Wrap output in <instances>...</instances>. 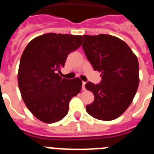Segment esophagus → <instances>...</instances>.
Masks as SVG:
<instances>
[{
  "mask_svg": "<svg viewBox=\"0 0 154 154\" xmlns=\"http://www.w3.org/2000/svg\"><path fill=\"white\" fill-rule=\"evenodd\" d=\"M82 89H83V90H85V89H86V88H85V85H86V82H83V83H82Z\"/></svg>",
  "mask_w": 154,
  "mask_h": 154,
  "instance_id": "1",
  "label": "esophagus"
}]
</instances>
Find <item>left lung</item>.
Wrapping results in <instances>:
<instances>
[{
	"label": "left lung",
	"instance_id": "obj_1",
	"mask_svg": "<svg viewBox=\"0 0 154 154\" xmlns=\"http://www.w3.org/2000/svg\"><path fill=\"white\" fill-rule=\"evenodd\" d=\"M83 37L85 54L102 79L98 84L88 82L85 85L95 96L93 102L86 105V112L100 120H115L129 107L138 89L137 56L124 41L114 36Z\"/></svg>",
	"mask_w": 154,
	"mask_h": 154
}]
</instances>
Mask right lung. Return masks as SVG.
I'll return each mask as SVG.
<instances>
[{
  "label": "right lung",
  "mask_w": 154,
  "mask_h": 154,
  "mask_svg": "<svg viewBox=\"0 0 154 154\" xmlns=\"http://www.w3.org/2000/svg\"><path fill=\"white\" fill-rule=\"evenodd\" d=\"M82 36L47 33L28 43L21 56L18 84L31 113L46 123L62 120L69 102L80 92V78H62L68 54L81 46Z\"/></svg>",
  "instance_id": "1"
}]
</instances>
